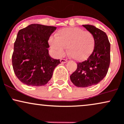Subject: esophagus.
Here are the masks:
<instances>
[{
	"instance_id": "1",
	"label": "esophagus",
	"mask_w": 124,
	"mask_h": 124,
	"mask_svg": "<svg viewBox=\"0 0 124 124\" xmlns=\"http://www.w3.org/2000/svg\"><path fill=\"white\" fill-rule=\"evenodd\" d=\"M60 62H62V63H66V62H67V60L66 59H64V58H62V59L60 60Z\"/></svg>"
}]
</instances>
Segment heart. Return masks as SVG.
<instances>
[{"mask_svg": "<svg viewBox=\"0 0 124 124\" xmlns=\"http://www.w3.org/2000/svg\"><path fill=\"white\" fill-rule=\"evenodd\" d=\"M49 43L57 55L64 53L65 47L73 59L84 61L91 54L95 47V38L92 33L84 31L79 27L60 29L55 34V38L51 37Z\"/></svg>", "mask_w": 124, "mask_h": 124, "instance_id": "heart-1", "label": "heart"}]
</instances>
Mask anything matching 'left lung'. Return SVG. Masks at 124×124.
Here are the masks:
<instances>
[{
  "label": "left lung",
  "mask_w": 124,
  "mask_h": 124,
  "mask_svg": "<svg viewBox=\"0 0 124 124\" xmlns=\"http://www.w3.org/2000/svg\"><path fill=\"white\" fill-rule=\"evenodd\" d=\"M83 26L93 34L95 47L87 60L77 62L70 80L77 87H87L99 83L107 75L110 63V43L105 32L93 25Z\"/></svg>",
  "instance_id": "8db88e82"
}]
</instances>
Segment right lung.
I'll list each match as a JSON object with an SVG mask.
<instances>
[{"label":"right lung","mask_w":124,"mask_h":124,"mask_svg":"<svg viewBox=\"0 0 124 124\" xmlns=\"http://www.w3.org/2000/svg\"><path fill=\"white\" fill-rule=\"evenodd\" d=\"M54 26L31 24L21 29L14 44L12 65L16 77L30 86L46 84L60 60L50 56L48 41L56 30Z\"/></svg>","instance_id":"obj_1"}]
</instances>
